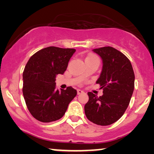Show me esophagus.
Instances as JSON below:
<instances>
[{
    "mask_svg": "<svg viewBox=\"0 0 154 154\" xmlns=\"http://www.w3.org/2000/svg\"><path fill=\"white\" fill-rule=\"evenodd\" d=\"M83 90H77V94H82V93H83Z\"/></svg>",
    "mask_w": 154,
    "mask_h": 154,
    "instance_id": "esophagus-1",
    "label": "esophagus"
}]
</instances>
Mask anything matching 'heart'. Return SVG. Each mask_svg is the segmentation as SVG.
Listing matches in <instances>:
<instances>
[{"label": "heart", "instance_id": "1", "mask_svg": "<svg viewBox=\"0 0 154 154\" xmlns=\"http://www.w3.org/2000/svg\"><path fill=\"white\" fill-rule=\"evenodd\" d=\"M94 57H97L95 55H94V54H90L87 57H86V60H89V59H92V58H94Z\"/></svg>", "mask_w": 154, "mask_h": 154}]
</instances>
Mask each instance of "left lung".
I'll return each instance as SVG.
<instances>
[{"instance_id":"left-lung-1","label":"left lung","mask_w":154,"mask_h":154,"mask_svg":"<svg viewBox=\"0 0 154 154\" xmlns=\"http://www.w3.org/2000/svg\"><path fill=\"white\" fill-rule=\"evenodd\" d=\"M102 59L103 67L96 83L103 88V95L88 92L89 100L84 107L90 121L109 125L124 114L134 88V73L131 62L125 54L112 47L94 49Z\"/></svg>"}]
</instances>
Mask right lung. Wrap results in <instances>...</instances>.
<instances>
[{
  "instance_id": "add662e5",
  "label": "right lung",
  "mask_w": 154,
  "mask_h": 154,
  "mask_svg": "<svg viewBox=\"0 0 154 154\" xmlns=\"http://www.w3.org/2000/svg\"><path fill=\"white\" fill-rule=\"evenodd\" d=\"M73 48L50 46L40 50L29 59L23 71L22 92L26 106L38 121L50 123L64 115L69 104L76 96L72 87L56 89L55 78L66 70Z\"/></svg>"
}]
</instances>
